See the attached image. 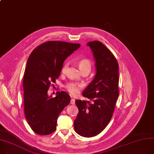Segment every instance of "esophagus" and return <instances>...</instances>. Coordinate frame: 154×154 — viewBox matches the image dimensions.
Masks as SVG:
<instances>
[{"label":"esophagus","instance_id":"obj_1","mask_svg":"<svg viewBox=\"0 0 154 154\" xmlns=\"http://www.w3.org/2000/svg\"><path fill=\"white\" fill-rule=\"evenodd\" d=\"M70 103L72 105H74L75 104V100L74 98H72L70 100Z\"/></svg>","mask_w":154,"mask_h":154}]
</instances>
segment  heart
<instances>
[{"label":"heart","instance_id":"b5f03b06","mask_svg":"<svg viewBox=\"0 0 154 154\" xmlns=\"http://www.w3.org/2000/svg\"><path fill=\"white\" fill-rule=\"evenodd\" d=\"M69 66L68 63H66L63 68L62 72H64L66 70ZM78 67L81 71V72H88L89 73L91 70L92 63L91 61L88 59H82L78 61ZM67 90L72 95H77L80 90L83 88V84H76V83H71L67 86Z\"/></svg>","mask_w":154,"mask_h":154}]
</instances>
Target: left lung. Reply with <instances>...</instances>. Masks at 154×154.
Wrapping results in <instances>:
<instances>
[{
    "instance_id": "1",
    "label": "left lung",
    "mask_w": 154,
    "mask_h": 154,
    "mask_svg": "<svg viewBox=\"0 0 154 154\" xmlns=\"http://www.w3.org/2000/svg\"><path fill=\"white\" fill-rule=\"evenodd\" d=\"M95 60L97 73L82 95L89 101L76 100L79 113L74 120L75 131L91 137L103 131L110 121L119 96V65L115 56L103 43H87Z\"/></svg>"
}]
</instances>
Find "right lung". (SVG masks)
<instances>
[{
  "instance_id": "right-lung-1",
  "label": "right lung",
  "mask_w": 154,
  "mask_h": 154,
  "mask_svg": "<svg viewBox=\"0 0 154 154\" xmlns=\"http://www.w3.org/2000/svg\"><path fill=\"white\" fill-rule=\"evenodd\" d=\"M80 46L49 41L36 48L28 57L23 82L25 115L30 128L39 135L56 131L59 114L70 103V97L66 91H57L52 98L48 90L59 78L65 59Z\"/></svg>"
}]
</instances>
